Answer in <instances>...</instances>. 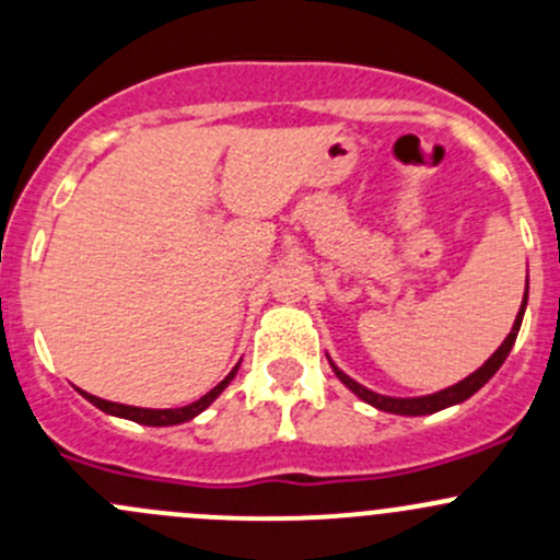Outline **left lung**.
Here are the masks:
<instances>
[{
	"instance_id": "8db88e82",
	"label": "left lung",
	"mask_w": 560,
	"mask_h": 560,
	"mask_svg": "<svg viewBox=\"0 0 560 560\" xmlns=\"http://www.w3.org/2000/svg\"><path fill=\"white\" fill-rule=\"evenodd\" d=\"M525 303H528V287H525L521 312H517V316H515V325H512L510 336L504 338V343H501V347L495 349V352L490 354V358L485 360V363L479 365V369L474 371V374H468L466 380H460V382H457V385H453V387H444V389H439V393H431V395H420V398H393V395L374 393V389L363 387V385H360V382H354L352 376L343 374V371L338 369L336 363H332L330 354H327V360H330V369L336 371L338 380H341L343 385L352 389V393L358 395L360 400H365V404L374 406V409L389 411V415H404V417L433 415V411H442V409H447V406L463 404V400L471 398V395L477 393V389H482L485 385H488L490 380H493V374L501 369V365H504V360L510 358L512 347H515V338H517V332H521V325H523Z\"/></svg>"
}]
</instances>
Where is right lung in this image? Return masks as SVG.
Returning a JSON list of instances; mask_svg holds the SVG:
<instances>
[{
	"mask_svg": "<svg viewBox=\"0 0 560 560\" xmlns=\"http://www.w3.org/2000/svg\"><path fill=\"white\" fill-rule=\"evenodd\" d=\"M238 365H241V363H238ZM238 365H235V369L230 371V374L224 376V380L219 382L217 387H213V389H208V393L202 395L200 400H195V404L178 406V409H140V406L113 404V400L97 398V395H92V393H83V389H78V393H81L83 398L89 400V404H94V406H97V409H103L105 415L121 417V420H132V422H140V425H151V428L180 425V422H189V420H195V417L200 415V411H206L208 406H211L213 400H217L219 395L224 393V387H228L230 382L235 380V374H238Z\"/></svg>",
	"mask_w": 560,
	"mask_h": 560,
	"instance_id": "obj_1",
	"label": "right lung"
}]
</instances>
